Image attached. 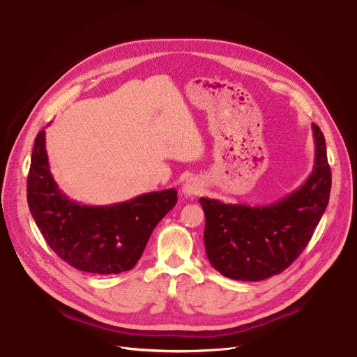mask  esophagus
<instances>
[{"mask_svg":"<svg viewBox=\"0 0 357 357\" xmlns=\"http://www.w3.org/2000/svg\"><path fill=\"white\" fill-rule=\"evenodd\" d=\"M182 192L185 197H195L202 192V183L198 178H191L188 179L183 186H182Z\"/></svg>","mask_w":357,"mask_h":357,"instance_id":"obj_1","label":"esophagus"}]
</instances>
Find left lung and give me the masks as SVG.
I'll use <instances>...</instances> for the list:
<instances>
[{
  "label": "left lung",
  "mask_w": 357,
  "mask_h": 357,
  "mask_svg": "<svg viewBox=\"0 0 357 357\" xmlns=\"http://www.w3.org/2000/svg\"><path fill=\"white\" fill-rule=\"evenodd\" d=\"M312 129L314 168L287 197L259 206L199 198L205 212L206 255L222 275L241 281L270 278L291 266L312 240L331 188L326 140L316 123Z\"/></svg>",
  "instance_id": "left-lung-1"
}]
</instances>
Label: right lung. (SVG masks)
<instances>
[{
	"label": "right lung",
	"mask_w": 357,
	"mask_h": 357,
	"mask_svg": "<svg viewBox=\"0 0 357 357\" xmlns=\"http://www.w3.org/2000/svg\"><path fill=\"white\" fill-rule=\"evenodd\" d=\"M176 195L171 188L106 206L80 205L60 191L50 172L45 130L34 140L27 178L30 212L50 248L80 271L106 275L132 270Z\"/></svg>",
	"instance_id": "add662e5"
}]
</instances>
